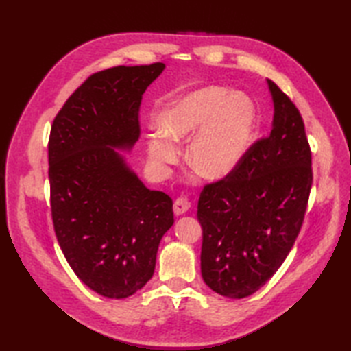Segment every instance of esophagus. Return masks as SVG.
Here are the masks:
<instances>
[{"mask_svg":"<svg viewBox=\"0 0 351 351\" xmlns=\"http://www.w3.org/2000/svg\"><path fill=\"white\" fill-rule=\"evenodd\" d=\"M190 210V200L187 197H178L173 204V211L176 215H182Z\"/></svg>","mask_w":351,"mask_h":351,"instance_id":"1","label":"esophagus"}]
</instances>
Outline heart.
<instances>
[{
	"label": "heart",
	"instance_id": "obj_1",
	"mask_svg": "<svg viewBox=\"0 0 351 351\" xmlns=\"http://www.w3.org/2000/svg\"><path fill=\"white\" fill-rule=\"evenodd\" d=\"M256 126V108L247 96L221 86H205L171 101L156 122L162 138L147 141L160 164L176 161L173 146L187 145L189 166L205 180H226L243 162Z\"/></svg>",
	"mask_w": 351,
	"mask_h": 351
}]
</instances>
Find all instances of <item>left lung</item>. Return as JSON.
Returning a JSON list of instances; mask_svg holds the SVG:
<instances>
[{"label": "left lung", "instance_id": "1", "mask_svg": "<svg viewBox=\"0 0 351 351\" xmlns=\"http://www.w3.org/2000/svg\"><path fill=\"white\" fill-rule=\"evenodd\" d=\"M267 83L274 106L270 134L249 147L232 175L206 184L197 204L202 278L229 299L256 293L278 271L302 229L312 185L300 111Z\"/></svg>", "mask_w": 351, "mask_h": 351}]
</instances>
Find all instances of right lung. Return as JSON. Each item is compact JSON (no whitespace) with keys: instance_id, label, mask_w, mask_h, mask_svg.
<instances>
[{"instance_id":"1","label":"right lung","mask_w":351,"mask_h":351,"mask_svg":"<svg viewBox=\"0 0 351 351\" xmlns=\"http://www.w3.org/2000/svg\"><path fill=\"white\" fill-rule=\"evenodd\" d=\"M164 63L116 66L88 77L58 111L48 143L51 214L71 268L95 293L126 299L155 270L173 202L126 164L140 137L138 110Z\"/></svg>"}]
</instances>
